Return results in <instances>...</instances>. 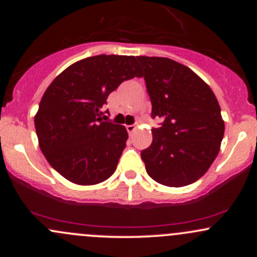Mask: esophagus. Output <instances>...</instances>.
I'll use <instances>...</instances> for the list:
<instances>
[{"label":"esophagus","instance_id":"1","mask_svg":"<svg viewBox=\"0 0 257 257\" xmlns=\"http://www.w3.org/2000/svg\"><path fill=\"white\" fill-rule=\"evenodd\" d=\"M125 128H126V132H128L129 134L134 133V131H136V125H134V124H129V125H126Z\"/></svg>","mask_w":257,"mask_h":257}]
</instances>
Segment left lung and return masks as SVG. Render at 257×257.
<instances>
[{"mask_svg": "<svg viewBox=\"0 0 257 257\" xmlns=\"http://www.w3.org/2000/svg\"><path fill=\"white\" fill-rule=\"evenodd\" d=\"M152 102L153 142L141 155L148 175L167 186L193 184L219 153L224 120L216 97L190 68L164 57L138 56Z\"/></svg>", "mask_w": 257, "mask_h": 257, "instance_id": "1", "label": "left lung"}]
</instances>
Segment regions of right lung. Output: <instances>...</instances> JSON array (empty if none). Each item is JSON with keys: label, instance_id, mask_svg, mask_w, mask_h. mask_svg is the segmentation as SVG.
I'll list each match as a JSON object with an SVG mask.
<instances>
[{"label": "right lung", "instance_id": "1", "mask_svg": "<svg viewBox=\"0 0 257 257\" xmlns=\"http://www.w3.org/2000/svg\"><path fill=\"white\" fill-rule=\"evenodd\" d=\"M141 76L136 57L99 54L73 63L49 84L35 126L43 155L62 177L93 185L115 172L128 133L103 120L102 108L121 82Z\"/></svg>", "mask_w": 257, "mask_h": 257}]
</instances>
